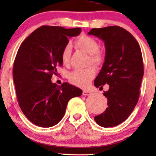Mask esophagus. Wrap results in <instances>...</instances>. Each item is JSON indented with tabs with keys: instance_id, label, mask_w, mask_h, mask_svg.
<instances>
[{
	"instance_id": "obj_1",
	"label": "esophagus",
	"mask_w": 156,
	"mask_h": 156,
	"mask_svg": "<svg viewBox=\"0 0 156 156\" xmlns=\"http://www.w3.org/2000/svg\"><path fill=\"white\" fill-rule=\"evenodd\" d=\"M82 94L84 96H89L91 94V91L88 90H84L82 92Z\"/></svg>"
}]
</instances>
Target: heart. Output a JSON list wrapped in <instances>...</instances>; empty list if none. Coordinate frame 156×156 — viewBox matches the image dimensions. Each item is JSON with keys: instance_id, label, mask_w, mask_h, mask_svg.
Listing matches in <instances>:
<instances>
[{"instance_id": "b5f03b06", "label": "heart", "mask_w": 156, "mask_h": 156, "mask_svg": "<svg viewBox=\"0 0 156 156\" xmlns=\"http://www.w3.org/2000/svg\"><path fill=\"white\" fill-rule=\"evenodd\" d=\"M74 44L89 55V63L95 67H99L104 62L105 55L99 49V44L94 37L91 36L81 35L74 40ZM71 55V46L67 44L64 47L61 52V59L64 65H67ZM96 71L93 67L86 69H78L69 72L68 79L69 82L76 86L87 87L95 76Z\"/></svg>"}]
</instances>
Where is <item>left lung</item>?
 <instances>
[{"instance_id": "obj_1", "label": "left lung", "mask_w": 156, "mask_h": 156, "mask_svg": "<svg viewBox=\"0 0 156 156\" xmlns=\"http://www.w3.org/2000/svg\"><path fill=\"white\" fill-rule=\"evenodd\" d=\"M104 42L106 56L101 71L94 80L96 87L107 84L103 94L108 107L94 120L102 127L123 122L138 103L144 76V62L139 44L126 30L119 26L93 28L88 33Z\"/></svg>"}]
</instances>
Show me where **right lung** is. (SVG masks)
<instances>
[{
  "label": "right lung",
  "instance_id": "1",
  "mask_svg": "<svg viewBox=\"0 0 156 156\" xmlns=\"http://www.w3.org/2000/svg\"><path fill=\"white\" fill-rule=\"evenodd\" d=\"M80 27L43 25L22 42L13 64V80L18 104L30 121L40 127L58 123L72 98L82 95V89L63 83H52L57 67L62 65L61 52L70 37H76Z\"/></svg>",
  "mask_w": 156,
  "mask_h": 156
}]
</instances>
